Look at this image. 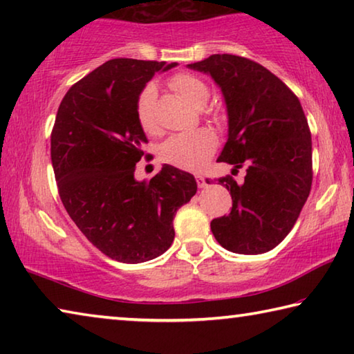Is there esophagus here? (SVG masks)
I'll list each match as a JSON object with an SVG mask.
<instances>
[{"instance_id":"1","label":"esophagus","mask_w":354,"mask_h":354,"mask_svg":"<svg viewBox=\"0 0 354 354\" xmlns=\"http://www.w3.org/2000/svg\"><path fill=\"white\" fill-rule=\"evenodd\" d=\"M195 178H196V184H198V187H200V189H205L206 185H207L205 176H203V175H196Z\"/></svg>"}]
</instances>
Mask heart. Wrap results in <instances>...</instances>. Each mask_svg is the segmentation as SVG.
<instances>
[{"mask_svg":"<svg viewBox=\"0 0 354 354\" xmlns=\"http://www.w3.org/2000/svg\"><path fill=\"white\" fill-rule=\"evenodd\" d=\"M169 87L179 97L195 107H201L209 100V87L201 77L192 73H176L169 80ZM156 88L143 87L137 97L136 115L140 128L147 134L158 136L160 133L158 117L154 111ZM217 148V137L209 129H196L190 133L175 134L167 139L159 149L160 159L165 164L179 167L184 170H198L205 165Z\"/></svg>","mask_w":354,"mask_h":354,"instance_id":"heart-1","label":"heart"}]
</instances>
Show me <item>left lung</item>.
<instances>
[{"instance_id": "obj_1", "label": "left lung", "mask_w": 354, "mask_h": 354, "mask_svg": "<svg viewBox=\"0 0 354 354\" xmlns=\"http://www.w3.org/2000/svg\"><path fill=\"white\" fill-rule=\"evenodd\" d=\"M189 68L209 73L227 107V142L218 162L245 167L243 183L218 178L231 212L211 221L221 247L239 254L270 251L289 234L313 185V140L299 100L261 64L212 55Z\"/></svg>"}]
</instances>
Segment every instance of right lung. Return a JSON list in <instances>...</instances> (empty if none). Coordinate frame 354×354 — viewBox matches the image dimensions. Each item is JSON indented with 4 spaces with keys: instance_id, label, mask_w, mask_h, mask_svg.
I'll return each instance as SVG.
<instances>
[{
    "instance_id": "right-lung-1",
    "label": "right lung",
    "mask_w": 354,
    "mask_h": 354,
    "mask_svg": "<svg viewBox=\"0 0 354 354\" xmlns=\"http://www.w3.org/2000/svg\"><path fill=\"white\" fill-rule=\"evenodd\" d=\"M175 64L111 59L68 88L51 131V162L70 218L93 247L123 263L170 248L173 218L196 194L194 175L164 165L148 183L134 178L148 155L136 103L156 71Z\"/></svg>"
}]
</instances>
